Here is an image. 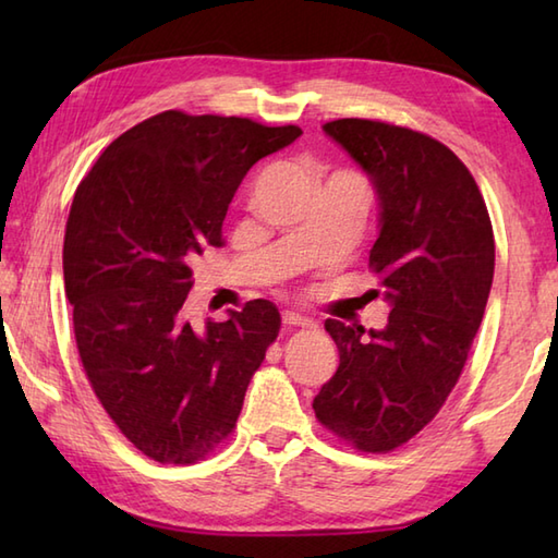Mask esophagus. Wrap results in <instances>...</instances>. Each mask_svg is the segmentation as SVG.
<instances>
[{"label":"esophagus","instance_id":"34e87169","mask_svg":"<svg viewBox=\"0 0 558 558\" xmlns=\"http://www.w3.org/2000/svg\"><path fill=\"white\" fill-rule=\"evenodd\" d=\"M282 324H286L288 328H306L312 326V322L302 314H294V312H286L282 314Z\"/></svg>","mask_w":558,"mask_h":558}]
</instances>
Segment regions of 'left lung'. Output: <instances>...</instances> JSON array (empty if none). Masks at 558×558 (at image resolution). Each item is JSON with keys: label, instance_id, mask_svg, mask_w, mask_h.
I'll list each match as a JSON object with an SVG mask.
<instances>
[{"label": "left lung", "instance_id": "1", "mask_svg": "<svg viewBox=\"0 0 558 558\" xmlns=\"http://www.w3.org/2000/svg\"><path fill=\"white\" fill-rule=\"evenodd\" d=\"M324 132L374 184L372 292L390 314L381 330L328 318L340 364L314 412L354 448L388 453L420 434L458 384L494 280L492 220L475 177L436 138L354 117Z\"/></svg>", "mask_w": 558, "mask_h": 558}]
</instances>
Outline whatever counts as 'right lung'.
<instances>
[{"mask_svg": "<svg viewBox=\"0 0 558 558\" xmlns=\"http://www.w3.org/2000/svg\"><path fill=\"white\" fill-rule=\"evenodd\" d=\"M300 134L168 110L114 138L76 189L64 288L83 369L120 432L162 465H192L232 434L278 338L268 300L196 326L186 298L244 174Z\"/></svg>", "mask_w": 558, "mask_h": 558, "instance_id": "right-lung-1", "label": "right lung"}]
</instances>
